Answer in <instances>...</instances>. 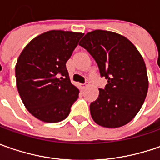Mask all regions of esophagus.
Here are the masks:
<instances>
[{
    "instance_id": "obj_1",
    "label": "esophagus",
    "mask_w": 160,
    "mask_h": 160,
    "mask_svg": "<svg viewBox=\"0 0 160 160\" xmlns=\"http://www.w3.org/2000/svg\"><path fill=\"white\" fill-rule=\"evenodd\" d=\"M88 84H89V83H88V82H85V83H82V84H81V88H82V89L86 88V87L88 86Z\"/></svg>"
}]
</instances>
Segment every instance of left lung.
<instances>
[{
  "instance_id": "8db88e82",
  "label": "left lung",
  "mask_w": 160,
  "mask_h": 160,
  "mask_svg": "<svg viewBox=\"0 0 160 160\" xmlns=\"http://www.w3.org/2000/svg\"><path fill=\"white\" fill-rule=\"evenodd\" d=\"M79 45L94 58L101 77L108 80L90 105L92 119L100 126L116 128L136 116L148 92L144 60L138 50L123 35L105 30L86 34Z\"/></svg>"
}]
</instances>
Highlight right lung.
<instances>
[{"label": "right lung", "instance_id": "add662e5", "mask_svg": "<svg viewBox=\"0 0 160 160\" xmlns=\"http://www.w3.org/2000/svg\"><path fill=\"white\" fill-rule=\"evenodd\" d=\"M83 34L52 30L38 35L22 51L15 68L17 88L24 105L47 123L65 119L78 98L66 63Z\"/></svg>", "mask_w": 160, "mask_h": 160}]
</instances>
